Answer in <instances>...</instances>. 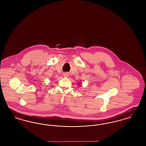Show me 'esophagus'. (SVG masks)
<instances>
[{
	"mask_svg": "<svg viewBox=\"0 0 146 146\" xmlns=\"http://www.w3.org/2000/svg\"><path fill=\"white\" fill-rule=\"evenodd\" d=\"M64 76L65 77H68L69 76V74H68V73H64Z\"/></svg>",
	"mask_w": 146,
	"mask_h": 146,
	"instance_id": "1",
	"label": "esophagus"
}]
</instances>
